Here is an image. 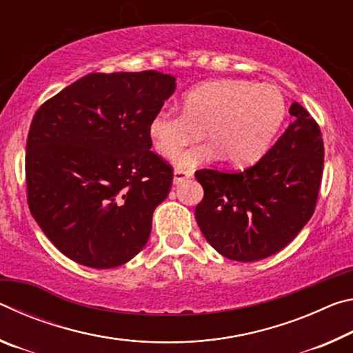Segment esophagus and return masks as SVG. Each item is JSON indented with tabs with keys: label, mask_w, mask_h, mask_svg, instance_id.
<instances>
[{
	"label": "esophagus",
	"mask_w": 353,
	"mask_h": 353,
	"mask_svg": "<svg viewBox=\"0 0 353 353\" xmlns=\"http://www.w3.org/2000/svg\"><path fill=\"white\" fill-rule=\"evenodd\" d=\"M191 176H193V172H191L190 170H176L172 182L177 185V183H181L183 181H187V179H190Z\"/></svg>",
	"instance_id": "obj_1"
}]
</instances>
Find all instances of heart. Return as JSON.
Returning <instances> with one entry per match:
<instances>
[{
    "mask_svg": "<svg viewBox=\"0 0 353 353\" xmlns=\"http://www.w3.org/2000/svg\"><path fill=\"white\" fill-rule=\"evenodd\" d=\"M286 99L272 83L221 79L204 82L185 93L182 112L163 107L149 123L152 146L162 157L176 159L202 135L207 141L179 159L191 168L223 157L244 166L259 160L282 126Z\"/></svg>",
    "mask_w": 353,
    "mask_h": 353,
    "instance_id": "1",
    "label": "heart"
}]
</instances>
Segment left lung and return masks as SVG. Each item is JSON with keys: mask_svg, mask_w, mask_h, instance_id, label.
Instances as JSON below:
<instances>
[{"mask_svg": "<svg viewBox=\"0 0 353 353\" xmlns=\"http://www.w3.org/2000/svg\"><path fill=\"white\" fill-rule=\"evenodd\" d=\"M283 135L255 165L230 172H194L204 188L194 216L205 240L225 259L256 261L288 246L314 213L324 141L319 124L299 103Z\"/></svg>", "mask_w": 353, "mask_h": 353, "instance_id": "left-lung-1", "label": "left lung"}]
</instances>
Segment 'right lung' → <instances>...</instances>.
<instances>
[{
    "label": "right lung",
    "instance_id": "1",
    "mask_svg": "<svg viewBox=\"0 0 353 353\" xmlns=\"http://www.w3.org/2000/svg\"><path fill=\"white\" fill-rule=\"evenodd\" d=\"M176 88L170 74L90 73L39 107L26 141L28 205L79 265L109 270L145 248L172 166L151 151L149 123Z\"/></svg>",
    "mask_w": 353,
    "mask_h": 353
}]
</instances>
